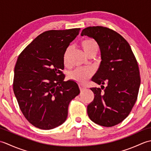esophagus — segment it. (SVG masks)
Returning <instances> with one entry per match:
<instances>
[{"instance_id":"34e87169","label":"esophagus","mask_w":151,"mask_h":151,"mask_svg":"<svg viewBox=\"0 0 151 151\" xmlns=\"http://www.w3.org/2000/svg\"><path fill=\"white\" fill-rule=\"evenodd\" d=\"M79 88H80V90H81V91L82 90H84V89H86V87H84V86H81V85H79Z\"/></svg>"}]
</instances>
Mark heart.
<instances>
[{
  "instance_id": "1",
  "label": "heart",
  "mask_w": 151,
  "mask_h": 151,
  "mask_svg": "<svg viewBox=\"0 0 151 151\" xmlns=\"http://www.w3.org/2000/svg\"><path fill=\"white\" fill-rule=\"evenodd\" d=\"M81 45L84 52L88 57L95 56L99 50V45L93 39H86L81 41ZM70 50V47L66 49L63 55V63L65 65H68V57ZM93 75V70L90 68L78 67L74 69L69 73V79L79 84H84L88 78Z\"/></svg>"
}]
</instances>
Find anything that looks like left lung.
Here are the masks:
<instances>
[{"mask_svg": "<svg viewBox=\"0 0 151 151\" xmlns=\"http://www.w3.org/2000/svg\"><path fill=\"white\" fill-rule=\"evenodd\" d=\"M81 36L93 37L101 52L100 67L91 81L104 88H93L95 97L87 107L89 117L101 126H115L129 115L136 103L141 79L138 64L129 43L116 32L89 27Z\"/></svg>", "mask_w": 151, "mask_h": 151, "instance_id": "left-lung-1", "label": "left lung"}]
</instances>
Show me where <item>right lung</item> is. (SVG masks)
Here are the masks:
<instances>
[{
	"instance_id": "right-lung-1",
	"label": "right lung",
	"mask_w": 151,
	"mask_h": 151,
	"mask_svg": "<svg viewBox=\"0 0 151 151\" xmlns=\"http://www.w3.org/2000/svg\"><path fill=\"white\" fill-rule=\"evenodd\" d=\"M81 28L44 32L19 54L13 89L24 117L33 126L50 130L63 124L78 84L64 81L63 55Z\"/></svg>"
}]
</instances>
